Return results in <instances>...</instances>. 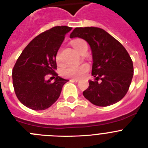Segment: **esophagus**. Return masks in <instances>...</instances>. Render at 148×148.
Instances as JSON below:
<instances>
[{
	"instance_id": "34e87169",
	"label": "esophagus",
	"mask_w": 148,
	"mask_h": 148,
	"mask_svg": "<svg viewBox=\"0 0 148 148\" xmlns=\"http://www.w3.org/2000/svg\"><path fill=\"white\" fill-rule=\"evenodd\" d=\"M70 81H74V82H79V79H77V78H73V79H71Z\"/></svg>"
}]
</instances>
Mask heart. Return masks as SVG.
Masks as SVG:
<instances>
[{
  "instance_id": "obj_1",
  "label": "heart",
  "mask_w": 148,
  "mask_h": 148,
  "mask_svg": "<svg viewBox=\"0 0 148 148\" xmlns=\"http://www.w3.org/2000/svg\"><path fill=\"white\" fill-rule=\"evenodd\" d=\"M73 47L75 48L78 53H81L84 49L87 47V43L82 39H75L73 41ZM56 61H60V53H58L56 56ZM90 69V66L87 64H81L78 65L70 64L64 66L61 70V75L66 78H80L85 75Z\"/></svg>"
}]
</instances>
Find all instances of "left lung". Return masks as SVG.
<instances>
[{
    "label": "left lung",
    "instance_id": "left-lung-1",
    "mask_svg": "<svg viewBox=\"0 0 148 148\" xmlns=\"http://www.w3.org/2000/svg\"><path fill=\"white\" fill-rule=\"evenodd\" d=\"M70 37L85 40L92 50V75L95 80L89 82L84 96L99 107L112 105L121 100L133 75V61L122 44L98 27H76Z\"/></svg>",
    "mask_w": 148,
    "mask_h": 148
}]
</instances>
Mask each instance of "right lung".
I'll list each match as a JSON object with an SVG mask.
<instances>
[{
    "label": "right lung",
    "instance_id": "add662e5",
    "mask_svg": "<svg viewBox=\"0 0 148 148\" xmlns=\"http://www.w3.org/2000/svg\"><path fill=\"white\" fill-rule=\"evenodd\" d=\"M72 27H55L31 40L18 57L12 70V83L17 98L27 108L43 110L59 98L66 79L56 73V55L65 35ZM50 74L55 82L45 79Z\"/></svg>",
    "mask_w": 148,
    "mask_h": 148
}]
</instances>
